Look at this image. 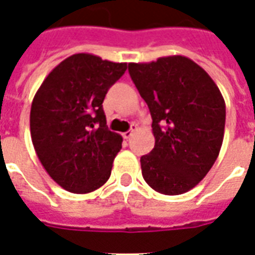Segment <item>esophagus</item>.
Instances as JSON below:
<instances>
[{
    "instance_id": "1",
    "label": "esophagus",
    "mask_w": 255,
    "mask_h": 255,
    "mask_svg": "<svg viewBox=\"0 0 255 255\" xmlns=\"http://www.w3.org/2000/svg\"><path fill=\"white\" fill-rule=\"evenodd\" d=\"M135 127L136 126H133V128H131V129H128L127 132H124L123 133V137L124 139H129L132 135H133V131H135Z\"/></svg>"
}]
</instances>
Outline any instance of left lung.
<instances>
[{
    "label": "left lung",
    "mask_w": 255,
    "mask_h": 255,
    "mask_svg": "<svg viewBox=\"0 0 255 255\" xmlns=\"http://www.w3.org/2000/svg\"><path fill=\"white\" fill-rule=\"evenodd\" d=\"M128 71L149 108L155 136L153 149L140 159L144 180L159 193H185L217 160L225 100L205 70L182 55L128 63Z\"/></svg>",
    "instance_id": "obj_1"
}]
</instances>
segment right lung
<instances>
[{
	"instance_id": "1",
	"label": "right lung",
	"mask_w": 255,
	"mask_h": 255,
	"mask_svg": "<svg viewBox=\"0 0 255 255\" xmlns=\"http://www.w3.org/2000/svg\"><path fill=\"white\" fill-rule=\"evenodd\" d=\"M127 63L74 54L46 77L34 96L30 133L50 177L73 193H90L110 178L122 136L108 129L103 100Z\"/></svg>"
}]
</instances>
